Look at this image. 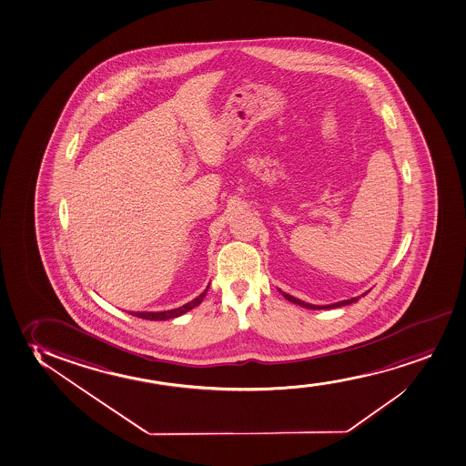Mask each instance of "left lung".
I'll list each match as a JSON object with an SVG mask.
<instances>
[{
	"label": "left lung",
	"mask_w": 466,
	"mask_h": 466,
	"mask_svg": "<svg viewBox=\"0 0 466 466\" xmlns=\"http://www.w3.org/2000/svg\"><path fill=\"white\" fill-rule=\"evenodd\" d=\"M281 294H283L286 300H289V302L292 303H297V305H300V307H303V309H337V307H345V305H350V303L356 302L357 299H359V297H357V299L354 297V299H350V300H343V302L332 303V305H324V307H319V305H311V303L302 302V300H299V299H296V297L286 294V292H283V290H281ZM365 294H367V292H365Z\"/></svg>",
	"instance_id": "obj_1"
}]
</instances>
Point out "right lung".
Listing matches in <instances>:
<instances>
[{
    "mask_svg": "<svg viewBox=\"0 0 466 466\" xmlns=\"http://www.w3.org/2000/svg\"><path fill=\"white\" fill-rule=\"evenodd\" d=\"M208 289V288H207ZM207 289L200 294L199 297H196L194 300H191V302L187 303V305H183V307H180V309H167V311H159V313H151V311H136V313H133L131 311V315L137 316V318H142V319H148V320H166V319H172V318H178V316L185 315L187 311H189V309H193L194 307H198L202 300H204V297H206Z\"/></svg>",
    "mask_w": 466,
    "mask_h": 466,
    "instance_id": "obj_1",
    "label": "right lung"
}]
</instances>
